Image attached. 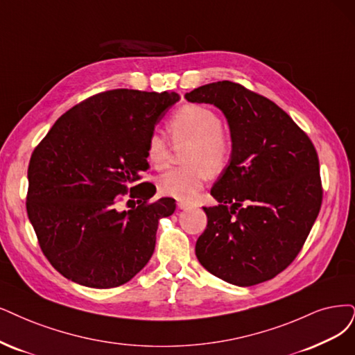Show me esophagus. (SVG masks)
<instances>
[{"instance_id":"34e87169","label":"esophagus","mask_w":355,"mask_h":355,"mask_svg":"<svg viewBox=\"0 0 355 355\" xmlns=\"http://www.w3.org/2000/svg\"><path fill=\"white\" fill-rule=\"evenodd\" d=\"M177 205H178L180 209H187V207L191 206V203H190V202H186V200H180Z\"/></svg>"}]
</instances>
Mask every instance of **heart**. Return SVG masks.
Masks as SVG:
<instances>
[{"instance_id":"1","label":"heart","mask_w":355,"mask_h":355,"mask_svg":"<svg viewBox=\"0 0 355 355\" xmlns=\"http://www.w3.org/2000/svg\"><path fill=\"white\" fill-rule=\"evenodd\" d=\"M168 131L175 146L184 152L186 166L166 171L157 180V189L178 200H191L211 175L224 171L231 159L232 144L219 115L203 105L187 103L169 118ZM146 159L155 169H164L169 162L171 148L161 131H152L146 140Z\"/></svg>"}]
</instances>
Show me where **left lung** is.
<instances>
[{"mask_svg":"<svg viewBox=\"0 0 355 355\" xmlns=\"http://www.w3.org/2000/svg\"><path fill=\"white\" fill-rule=\"evenodd\" d=\"M227 116L232 152L203 207L200 265L222 281L252 286L293 263L322 206L319 157L309 136L277 103L234 82L186 94Z\"/></svg>","mask_w":355,"mask_h":355,"instance_id":"8db88e82","label":"left lung"}]
</instances>
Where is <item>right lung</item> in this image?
Masks as SVG:
<instances>
[{
    "instance_id": "1",
    "label": "right lung",
    "mask_w": 355,
    "mask_h": 355,
    "mask_svg": "<svg viewBox=\"0 0 355 355\" xmlns=\"http://www.w3.org/2000/svg\"><path fill=\"white\" fill-rule=\"evenodd\" d=\"M178 99L175 92H102L62 114L33 150L26 209L62 277L105 290L146 266L159 219L174 214L175 200L149 203L156 187L135 182L149 168V135ZM125 193L138 206L120 211Z\"/></svg>"
}]
</instances>
